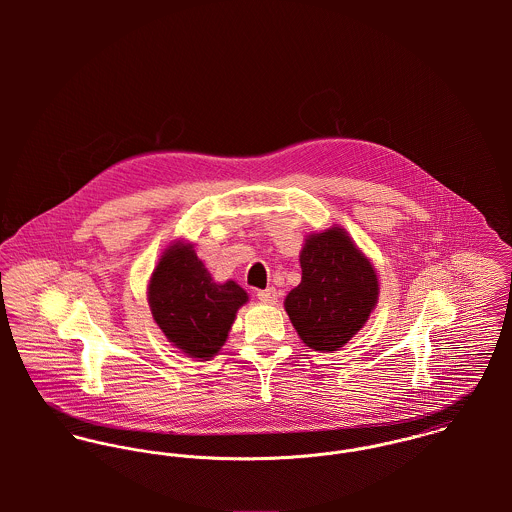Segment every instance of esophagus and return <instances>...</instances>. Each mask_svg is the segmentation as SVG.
Instances as JSON below:
<instances>
[{
	"label": "esophagus",
	"mask_w": 512,
	"mask_h": 512,
	"mask_svg": "<svg viewBox=\"0 0 512 512\" xmlns=\"http://www.w3.org/2000/svg\"><path fill=\"white\" fill-rule=\"evenodd\" d=\"M258 295V299L262 301V303H268V305H274L276 301H278V292H276V288H266V290H260V292L256 293Z\"/></svg>",
	"instance_id": "obj_1"
}]
</instances>
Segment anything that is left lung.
<instances>
[{
  "instance_id": "1",
  "label": "left lung",
  "mask_w": 512,
  "mask_h": 512,
  "mask_svg": "<svg viewBox=\"0 0 512 512\" xmlns=\"http://www.w3.org/2000/svg\"><path fill=\"white\" fill-rule=\"evenodd\" d=\"M299 264L301 282L284 301L292 325L309 349L339 351L378 301L374 266L341 226L309 234Z\"/></svg>"
}]
</instances>
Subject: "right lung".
Instances as JSON below:
<instances>
[{
	"label": "right lung",
	"mask_w": 512,
	"mask_h": 512,
	"mask_svg": "<svg viewBox=\"0 0 512 512\" xmlns=\"http://www.w3.org/2000/svg\"><path fill=\"white\" fill-rule=\"evenodd\" d=\"M248 301L236 282L217 284L193 250L177 240L161 254L147 286V303L169 343L209 361L224 345L238 307Z\"/></svg>",
	"instance_id": "obj_1"
}]
</instances>
